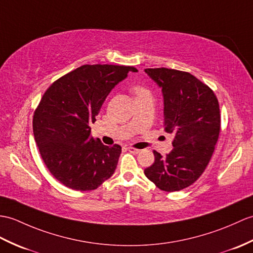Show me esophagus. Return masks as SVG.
Segmentation results:
<instances>
[{"mask_svg":"<svg viewBox=\"0 0 253 253\" xmlns=\"http://www.w3.org/2000/svg\"><path fill=\"white\" fill-rule=\"evenodd\" d=\"M128 151L130 152V153H132V154H138L139 152H140V150H138V149H136V148H132V146H129Z\"/></svg>","mask_w":253,"mask_h":253,"instance_id":"obj_1","label":"esophagus"}]
</instances>
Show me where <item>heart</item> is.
Returning <instances> with one entry per match:
<instances>
[{
	"instance_id": "obj_1",
	"label": "heart",
	"mask_w": 253,
	"mask_h": 253,
	"mask_svg": "<svg viewBox=\"0 0 253 253\" xmlns=\"http://www.w3.org/2000/svg\"><path fill=\"white\" fill-rule=\"evenodd\" d=\"M132 92L136 95V97H141V96H145V95H151L150 90L146 88L145 86L141 85V84H136L132 87Z\"/></svg>"
}]
</instances>
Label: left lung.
Instances as JSON below:
<instances>
[{"mask_svg": "<svg viewBox=\"0 0 253 253\" xmlns=\"http://www.w3.org/2000/svg\"><path fill=\"white\" fill-rule=\"evenodd\" d=\"M144 71L162 88L165 130L173 134V149L165 156L153 151L155 161L144 174L162 191L183 190L201 177L214 152L221 128L218 98L189 72Z\"/></svg>", "mask_w": 253, "mask_h": 253, "instance_id": "left-lung-1", "label": "left lung"}]
</instances>
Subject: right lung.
I'll list each match as a JSON object with an SVG mask.
<instances>
[{
	"label": "right lung",
	"mask_w": 253,
	"mask_h": 253,
	"mask_svg": "<svg viewBox=\"0 0 253 253\" xmlns=\"http://www.w3.org/2000/svg\"><path fill=\"white\" fill-rule=\"evenodd\" d=\"M138 70L129 66L84 64L52 83L33 115L40 154L54 177L70 189L91 191L115 171L122 153L90 136V123L116 84Z\"/></svg>",
	"instance_id": "obj_1"
}]
</instances>
